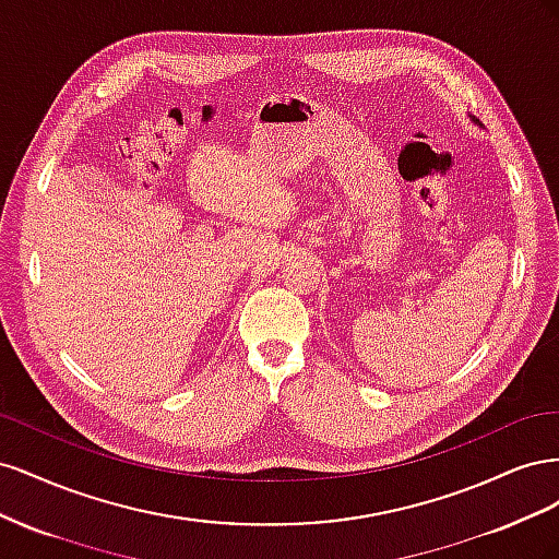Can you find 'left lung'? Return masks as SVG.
Returning a JSON list of instances; mask_svg holds the SVG:
<instances>
[{"instance_id":"obj_1","label":"left lung","mask_w":559,"mask_h":559,"mask_svg":"<svg viewBox=\"0 0 559 559\" xmlns=\"http://www.w3.org/2000/svg\"><path fill=\"white\" fill-rule=\"evenodd\" d=\"M468 118H471V121H473V123H476V126H480V128H483V123L478 121V118H476V116H468Z\"/></svg>"}]
</instances>
